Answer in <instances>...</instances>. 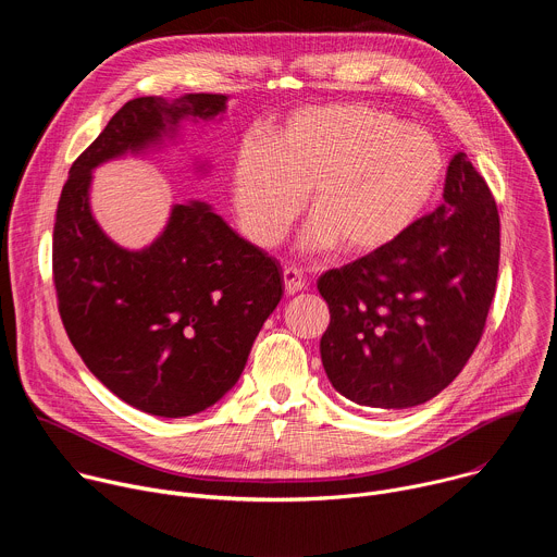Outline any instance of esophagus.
Here are the masks:
<instances>
[{"label":"esophagus","instance_id":"esophagus-1","mask_svg":"<svg viewBox=\"0 0 557 557\" xmlns=\"http://www.w3.org/2000/svg\"><path fill=\"white\" fill-rule=\"evenodd\" d=\"M301 288H306L304 273L299 269H293V267L284 269V290H286V295H295Z\"/></svg>","mask_w":557,"mask_h":557}]
</instances>
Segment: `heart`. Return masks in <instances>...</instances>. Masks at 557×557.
Listing matches in <instances>:
<instances>
[{
  "label": "heart",
  "instance_id": "heart-1",
  "mask_svg": "<svg viewBox=\"0 0 557 557\" xmlns=\"http://www.w3.org/2000/svg\"><path fill=\"white\" fill-rule=\"evenodd\" d=\"M445 172L434 136L361 103L295 112L235 153L231 202L258 247H273L308 194L306 251H376L425 211Z\"/></svg>",
  "mask_w": 557,
  "mask_h": 557
}]
</instances>
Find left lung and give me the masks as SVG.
I'll list each match as a JSON object with an SVG mask.
<instances>
[{"instance_id":"left-lung-1","label":"left lung","mask_w":557,"mask_h":557,"mask_svg":"<svg viewBox=\"0 0 557 557\" xmlns=\"http://www.w3.org/2000/svg\"><path fill=\"white\" fill-rule=\"evenodd\" d=\"M498 260L494 196L458 151L443 205L389 245L317 282L331 310L320 352L333 387L366 408L430 401L481 342Z\"/></svg>"}]
</instances>
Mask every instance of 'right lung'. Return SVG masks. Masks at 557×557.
<instances>
[{
	"label": "right lung",
	"mask_w": 557,
	"mask_h": 557,
	"mask_svg": "<svg viewBox=\"0 0 557 557\" xmlns=\"http://www.w3.org/2000/svg\"><path fill=\"white\" fill-rule=\"evenodd\" d=\"M226 101H127L76 158L57 207L52 273L74 350L121 401L163 419L198 414L237 383L284 295L282 269L200 200L172 205L147 247L125 249L92 213V174L178 143L185 121H222ZM209 168L194 161L200 174Z\"/></svg>",
	"instance_id": "obj_1"
}]
</instances>
